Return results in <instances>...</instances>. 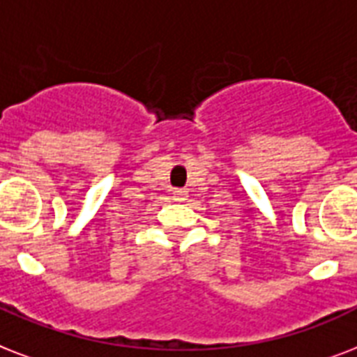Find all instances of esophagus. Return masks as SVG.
<instances>
[{
  "instance_id": "esophagus-1",
  "label": "esophagus",
  "mask_w": 357,
  "mask_h": 357,
  "mask_svg": "<svg viewBox=\"0 0 357 357\" xmlns=\"http://www.w3.org/2000/svg\"><path fill=\"white\" fill-rule=\"evenodd\" d=\"M173 197H175L176 201H184V199L188 197V192L186 190H175V192H173Z\"/></svg>"
}]
</instances>
